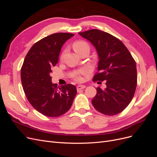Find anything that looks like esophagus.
<instances>
[{
  "label": "esophagus",
  "mask_w": 157,
  "mask_h": 157,
  "mask_svg": "<svg viewBox=\"0 0 157 157\" xmlns=\"http://www.w3.org/2000/svg\"><path fill=\"white\" fill-rule=\"evenodd\" d=\"M86 88V86L85 85H81V84H78V86H77V90H82L84 88Z\"/></svg>",
  "instance_id": "1"
}]
</instances>
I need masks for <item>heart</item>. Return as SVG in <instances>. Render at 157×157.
<instances>
[{
	"instance_id": "obj_1",
	"label": "heart",
	"mask_w": 157,
	"mask_h": 157,
	"mask_svg": "<svg viewBox=\"0 0 157 157\" xmlns=\"http://www.w3.org/2000/svg\"><path fill=\"white\" fill-rule=\"evenodd\" d=\"M73 48L75 50V51L77 52V54H80V52H82L84 50H90V46L88 45V44L87 42H86L85 41L83 40H78L75 42V43L73 44ZM64 54V52L63 53L62 56L61 57H63ZM73 78L75 80L77 81H81L82 80V77H80V75L79 73H76L75 75H74Z\"/></svg>"
}]
</instances>
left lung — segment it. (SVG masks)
<instances>
[{
	"mask_svg": "<svg viewBox=\"0 0 157 157\" xmlns=\"http://www.w3.org/2000/svg\"><path fill=\"white\" fill-rule=\"evenodd\" d=\"M78 34L90 41L98 55V73L94 81H105L106 88H96L92 100L94 108L106 115L120 113L129 105L137 86L136 61L117 38L99 29Z\"/></svg>",
	"mask_w": 157,
	"mask_h": 157,
	"instance_id": "1",
	"label": "left lung"
}]
</instances>
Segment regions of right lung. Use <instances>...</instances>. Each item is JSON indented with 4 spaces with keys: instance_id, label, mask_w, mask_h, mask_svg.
<instances>
[{
    "instance_id": "obj_1",
    "label": "right lung",
    "mask_w": 157,
    "mask_h": 157,
    "mask_svg": "<svg viewBox=\"0 0 157 157\" xmlns=\"http://www.w3.org/2000/svg\"><path fill=\"white\" fill-rule=\"evenodd\" d=\"M74 35L58 33L40 40L26 55L21 69V80L28 101L36 110L48 117L63 115L71 108L77 88L68 84L57 88L52 82L51 67L58 62L63 44Z\"/></svg>"
}]
</instances>
